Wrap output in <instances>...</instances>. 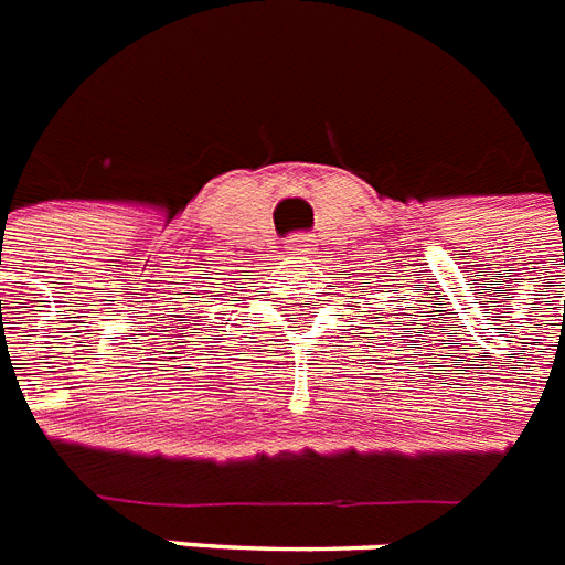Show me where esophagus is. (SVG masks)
<instances>
[{
	"label": "esophagus",
	"mask_w": 565,
	"mask_h": 565,
	"mask_svg": "<svg viewBox=\"0 0 565 565\" xmlns=\"http://www.w3.org/2000/svg\"><path fill=\"white\" fill-rule=\"evenodd\" d=\"M311 242H315L311 236H306V233H297V236H291L286 242V250L291 256H297V259H306V256L315 250V245H311Z\"/></svg>",
	"instance_id": "esophagus-1"
}]
</instances>
